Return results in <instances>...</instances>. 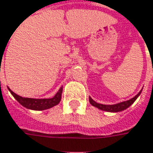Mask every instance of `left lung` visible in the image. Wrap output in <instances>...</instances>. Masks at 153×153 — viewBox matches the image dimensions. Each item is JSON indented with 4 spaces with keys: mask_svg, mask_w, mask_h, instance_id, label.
I'll use <instances>...</instances> for the list:
<instances>
[{
    "mask_svg": "<svg viewBox=\"0 0 153 153\" xmlns=\"http://www.w3.org/2000/svg\"><path fill=\"white\" fill-rule=\"evenodd\" d=\"M141 92L140 91L136 96H134L133 98L128 100V101H125V102H119L117 104L113 105H106V104H101V103H97L96 102H94L91 97H89V102L91 105H93L94 107L101 109V110H103L106 112H111V113H117V112H120V111H123V110H125L126 108H128L131 105L134 103V102L137 99V97L141 94Z\"/></svg>",
    "mask_w": 153,
    "mask_h": 153,
    "instance_id": "1",
    "label": "left lung"
}]
</instances>
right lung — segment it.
Wrapping results in <instances>:
<instances>
[{"label": "right lung", "instance_id": "obj_1", "mask_svg": "<svg viewBox=\"0 0 153 153\" xmlns=\"http://www.w3.org/2000/svg\"><path fill=\"white\" fill-rule=\"evenodd\" d=\"M8 91L11 93V94L14 96V98L24 108L28 109H32V110H45L51 108L56 105H58L61 101V95H62L63 87L59 88V90L56 93V94L52 98L49 99H34V98H26V97H22L20 95L15 94L9 88Z\"/></svg>", "mask_w": 153, "mask_h": 153}]
</instances>
